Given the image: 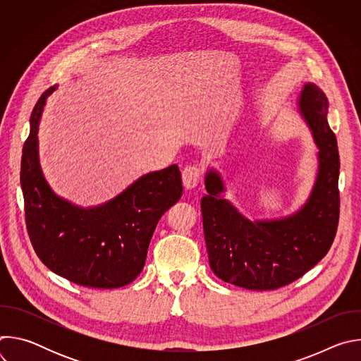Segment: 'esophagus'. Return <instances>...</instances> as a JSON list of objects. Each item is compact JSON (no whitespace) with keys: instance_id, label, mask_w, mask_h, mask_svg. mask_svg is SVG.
<instances>
[{"instance_id":"obj_1","label":"esophagus","mask_w":361,"mask_h":361,"mask_svg":"<svg viewBox=\"0 0 361 361\" xmlns=\"http://www.w3.org/2000/svg\"><path fill=\"white\" fill-rule=\"evenodd\" d=\"M183 184L187 190H191L194 187H197L200 177H201V171L197 166H188L183 170Z\"/></svg>"}]
</instances>
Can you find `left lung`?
Segmentation results:
<instances>
[{"label":"left lung","mask_w":361,"mask_h":361,"mask_svg":"<svg viewBox=\"0 0 361 361\" xmlns=\"http://www.w3.org/2000/svg\"><path fill=\"white\" fill-rule=\"evenodd\" d=\"M298 113L319 148L317 177L307 201L295 213L273 220H248L223 197L221 174H205L201 198L204 238L213 273L248 290H276L313 269L336 237L340 195L337 140L327 121L329 101L313 82L298 95Z\"/></svg>","instance_id":"8db88e82"}]
</instances>
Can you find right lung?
Instances as JSON below:
<instances>
[{
    "label": "right lung",
    "mask_w": 361,
    "mask_h": 361,
    "mask_svg": "<svg viewBox=\"0 0 361 361\" xmlns=\"http://www.w3.org/2000/svg\"><path fill=\"white\" fill-rule=\"evenodd\" d=\"M48 88L30 118L23 147L21 187L25 223L39 260L56 274L84 287L118 288L141 273L148 244L161 216L181 194L176 164L141 176L124 191L94 207H80L47 183L38 157V126Z\"/></svg>",
    "instance_id": "add662e5"
}]
</instances>
